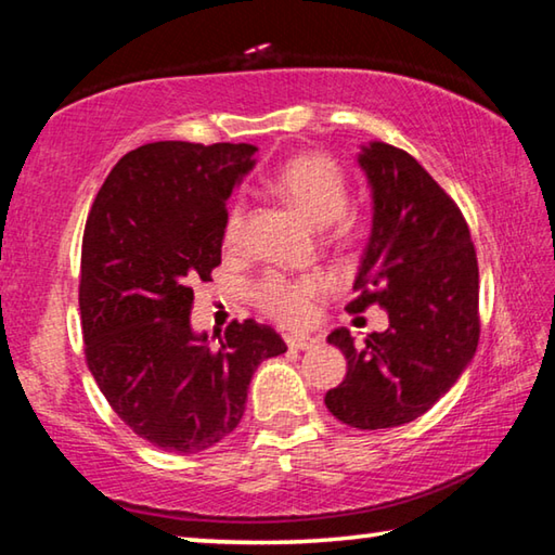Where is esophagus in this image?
Wrapping results in <instances>:
<instances>
[{"label": "esophagus", "mask_w": 555, "mask_h": 555, "mask_svg": "<svg viewBox=\"0 0 555 555\" xmlns=\"http://www.w3.org/2000/svg\"><path fill=\"white\" fill-rule=\"evenodd\" d=\"M286 345L291 350H308V347L318 345V337L311 335H286Z\"/></svg>", "instance_id": "1"}]
</instances>
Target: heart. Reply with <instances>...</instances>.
<instances>
[{
	"mask_svg": "<svg viewBox=\"0 0 555 555\" xmlns=\"http://www.w3.org/2000/svg\"><path fill=\"white\" fill-rule=\"evenodd\" d=\"M274 188L281 198H286L298 212H304L313 224H331L347 228V178L335 158L325 154H298L279 168L274 176ZM247 208L237 201L224 218V244H240ZM323 281L315 274L286 276L279 271L269 274L257 284V304L261 311L284 325L306 323L313 313V300L321 296Z\"/></svg>",
	"mask_w": 555,
	"mask_h": 555,
	"instance_id": "1",
	"label": "heart"
}]
</instances>
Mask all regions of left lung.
Here are the masks:
<instances>
[{
  "mask_svg": "<svg viewBox=\"0 0 555 555\" xmlns=\"http://www.w3.org/2000/svg\"><path fill=\"white\" fill-rule=\"evenodd\" d=\"M357 162L372 191V232L347 311L377 304L389 327L364 347L345 327L327 335L347 374L325 406L347 426L377 430L424 416L467 370L480 340V271L463 212L416 158L370 142Z\"/></svg>",
  "mask_w": 555,
  "mask_h": 555,
  "instance_id": "obj_1",
  "label": "left lung"
}]
</instances>
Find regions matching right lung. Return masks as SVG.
<instances>
[{"label":"right lung","instance_id":"obj_1","mask_svg":"<svg viewBox=\"0 0 555 555\" xmlns=\"http://www.w3.org/2000/svg\"><path fill=\"white\" fill-rule=\"evenodd\" d=\"M251 144L154 142L102 183L82 234L80 323L88 367L117 416L158 450L191 455L230 436L251 374L286 343L232 321L218 345L191 325L193 284L220 264L232 188Z\"/></svg>","mask_w":555,"mask_h":555}]
</instances>
